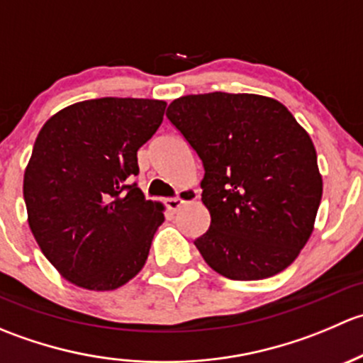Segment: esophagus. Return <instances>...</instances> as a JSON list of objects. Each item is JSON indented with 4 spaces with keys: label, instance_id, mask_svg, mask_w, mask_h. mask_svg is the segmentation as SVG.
<instances>
[{
    "label": "esophagus",
    "instance_id": "esophagus-1",
    "mask_svg": "<svg viewBox=\"0 0 363 363\" xmlns=\"http://www.w3.org/2000/svg\"><path fill=\"white\" fill-rule=\"evenodd\" d=\"M196 199H199V195H196L195 189H184V191H181V195H179V196H174V199L164 200V205H167L168 211L175 212V211H179V208H181L184 203L195 202Z\"/></svg>",
    "mask_w": 363,
    "mask_h": 363
}]
</instances>
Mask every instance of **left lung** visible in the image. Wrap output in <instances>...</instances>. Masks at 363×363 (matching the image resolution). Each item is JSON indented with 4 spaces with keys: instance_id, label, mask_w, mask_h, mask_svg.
Segmentation results:
<instances>
[{
    "instance_id": "left-lung-1",
    "label": "left lung",
    "mask_w": 363,
    "mask_h": 363,
    "mask_svg": "<svg viewBox=\"0 0 363 363\" xmlns=\"http://www.w3.org/2000/svg\"><path fill=\"white\" fill-rule=\"evenodd\" d=\"M167 117L203 164L211 226L195 240L207 265L233 281L276 276L314 228L323 181L316 149L291 112L259 94H188Z\"/></svg>"
}]
</instances>
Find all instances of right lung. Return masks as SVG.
Returning a JSON list of instances; mask_svg holds the SVG:
<instances>
[{"label": "right lung", "mask_w": 363, "mask_h": 363, "mask_svg": "<svg viewBox=\"0 0 363 363\" xmlns=\"http://www.w3.org/2000/svg\"><path fill=\"white\" fill-rule=\"evenodd\" d=\"M164 107L96 98L54 113L40 130L24 172L28 223L69 283L116 290L144 267L164 216L133 182L137 151L156 133Z\"/></svg>", "instance_id": "1"}]
</instances>
